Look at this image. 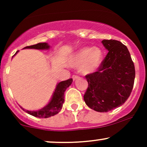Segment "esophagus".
Wrapping results in <instances>:
<instances>
[{
    "instance_id": "esophagus-1",
    "label": "esophagus",
    "mask_w": 147,
    "mask_h": 147,
    "mask_svg": "<svg viewBox=\"0 0 147 147\" xmlns=\"http://www.w3.org/2000/svg\"><path fill=\"white\" fill-rule=\"evenodd\" d=\"M79 77V76H78V75H72V79H73V80H75V79H78Z\"/></svg>"
}]
</instances>
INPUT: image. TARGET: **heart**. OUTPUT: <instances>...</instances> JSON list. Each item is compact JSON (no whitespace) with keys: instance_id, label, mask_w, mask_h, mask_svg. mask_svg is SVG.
<instances>
[{"instance_id":"heart-1","label":"heart","mask_w":147,"mask_h":147,"mask_svg":"<svg viewBox=\"0 0 147 147\" xmlns=\"http://www.w3.org/2000/svg\"><path fill=\"white\" fill-rule=\"evenodd\" d=\"M102 61L103 52L100 49L85 47L74 54L70 63L73 66H80V71L86 75L95 72L100 66Z\"/></svg>"}]
</instances>
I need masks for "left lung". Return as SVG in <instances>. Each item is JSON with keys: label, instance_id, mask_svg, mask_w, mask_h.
Instances as JSON below:
<instances>
[{"label": "left lung", "instance_id": "8db88e82", "mask_svg": "<svg viewBox=\"0 0 147 147\" xmlns=\"http://www.w3.org/2000/svg\"><path fill=\"white\" fill-rule=\"evenodd\" d=\"M108 54L97 72L86 75L88 86L84 95L86 105L97 112H109L127 100L134 85V63L126 45L103 40Z\"/></svg>", "mask_w": 147, "mask_h": 147}]
</instances>
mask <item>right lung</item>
Returning <instances> with one entry per match:
<instances>
[{"label": "right lung", "mask_w": 147, "mask_h": 147, "mask_svg": "<svg viewBox=\"0 0 147 147\" xmlns=\"http://www.w3.org/2000/svg\"><path fill=\"white\" fill-rule=\"evenodd\" d=\"M24 48H31V49H37V50H48L50 48V45L47 43H39L37 44L26 46ZM18 51L15 53L16 55ZM72 83V79H69L68 80L61 82L57 85L56 89L54 92L53 95L47 106L44 108L40 109L36 111H26L21 108L23 111L28 113L31 115L34 116L36 117L39 118H48L54 116L55 115L58 113L63 107V104L64 102V92L71 85Z\"/></svg>", "instance_id": "right-lung-1"}]
</instances>
